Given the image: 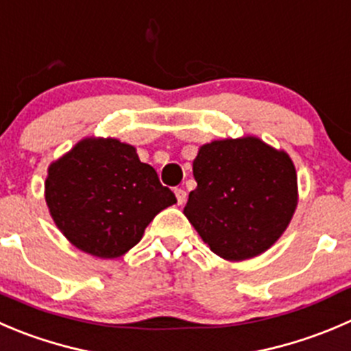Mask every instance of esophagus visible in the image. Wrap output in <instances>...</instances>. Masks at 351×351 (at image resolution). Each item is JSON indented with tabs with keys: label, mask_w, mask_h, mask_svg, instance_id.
I'll list each match as a JSON object with an SVG mask.
<instances>
[{
	"label": "esophagus",
	"mask_w": 351,
	"mask_h": 351,
	"mask_svg": "<svg viewBox=\"0 0 351 351\" xmlns=\"http://www.w3.org/2000/svg\"><path fill=\"white\" fill-rule=\"evenodd\" d=\"M175 195H176V200H178V204L180 206H183V204H185V200H186V192L183 189H176L175 190Z\"/></svg>",
	"instance_id": "34e87169"
}]
</instances>
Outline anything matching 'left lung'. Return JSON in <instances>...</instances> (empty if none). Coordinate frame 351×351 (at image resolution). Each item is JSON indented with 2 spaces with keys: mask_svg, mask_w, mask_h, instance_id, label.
I'll return each mask as SVG.
<instances>
[{
  "mask_svg": "<svg viewBox=\"0 0 351 351\" xmlns=\"http://www.w3.org/2000/svg\"><path fill=\"white\" fill-rule=\"evenodd\" d=\"M193 176L197 189L183 214L226 261H245L273 247L297 209L293 161L257 137L204 144L193 159Z\"/></svg>",
  "mask_w": 351,
  "mask_h": 351,
  "instance_id": "1",
  "label": "left lung"
}]
</instances>
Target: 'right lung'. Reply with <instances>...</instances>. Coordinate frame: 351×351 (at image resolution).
Listing matches in <instances>:
<instances>
[{
    "label": "right lung",
    "mask_w": 351,
    "mask_h": 351,
    "mask_svg": "<svg viewBox=\"0 0 351 351\" xmlns=\"http://www.w3.org/2000/svg\"><path fill=\"white\" fill-rule=\"evenodd\" d=\"M49 213L66 240L101 258L123 255L147 224L176 202L134 145L89 137L51 162L44 183Z\"/></svg>",
    "instance_id": "add662e5"
}]
</instances>
